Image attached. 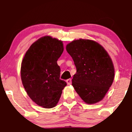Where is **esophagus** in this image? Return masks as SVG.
<instances>
[{
	"mask_svg": "<svg viewBox=\"0 0 132 132\" xmlns=\"http://www.w3.org/2000/svg\"><path fill=\"white\" fill-rule=\"evenodd\" d=\"M66 82H67V84L68 85H70L71 83V79H68L66 80Z\"/></svg>",
	"mask_w": 132,
	"mask_h": 132,
	"instance_id": "esophagus-1",
	"label": "esophagus"
}]
</instances>
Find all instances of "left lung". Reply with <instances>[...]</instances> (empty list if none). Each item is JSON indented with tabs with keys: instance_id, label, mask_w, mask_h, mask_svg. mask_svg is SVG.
Instances as JSON below:
<instances>
[{
	"instance_id": "1",
	"label": "left lung",
	"mask_w": 132,
	"mask_h": 132,
	"mask_svg": "<svg viewBox=\"0 0 132 132\" xmlns=\"http://www.w3.org/2000/svg\"><path fill=\"white\" fill-rule=\"evenodd\" d=\"M76 68L72 86L84 102L94 104L103 99L112 84L115 69L104 48L90 39L74 40L66 45Z\"/></svg>"
}]
</instances>
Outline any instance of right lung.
Listing matches in <instances>:
<instances>
[{
    "label": "right lung",
    "instance_id": "obj_1",
    "mask_svg": "<svg viewBox=\"0 0 132 132\" xmlns=\"http://www.w3.org/2000/svg\"><path fill=\"white\" fill-rule=\"evenodd\" d=\"M63 50V41L44 36L31 45L22 61L24 87L31 99L43 108L56 105L67 85L60 79L61 69L57 64Z\"/></svg>",
    "mask_w": 132,
    "mask_h": 132
}]
</instances>
